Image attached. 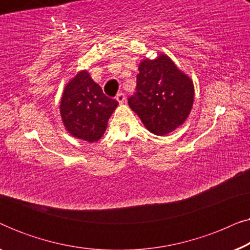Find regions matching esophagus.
Segmentation results:
<instances>
[{"label":"esophagus","mask_w":250,"mask_h":250,"mask_svg":"<svg viewBox=\"0 0 250 250\" xmlns=\"http://www.w3.org/2000/svg\"><path fill=\"white\" fill-rule=\"evenodd\" d=\"M116 100H117L119 104H124V102L126 101V97L125 94L123 93V92H119V93L116 95Z\"/></svg>","instance_id":"34e87169"}]
</instances>
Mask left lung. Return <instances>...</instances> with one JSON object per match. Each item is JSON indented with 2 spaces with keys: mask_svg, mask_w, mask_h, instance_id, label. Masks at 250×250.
Instances as JSON below:
<instances>
[{
  "mask_svg": "<svg viewBox=\"0 0 250 250\" xmlns=\"http://www.w3.org/2000/svg\"><path fill=\"white\" fill-rule=\"evenodd\" d=\"M128 104L150 132L166 135L179 127L193 104V84L167 56L143 60Z\"/></svg>",
  "mask_w": 250,
  "mask_h": 250,
  "instance_id": "1",
  "label": "left lung"
}]
</instances>
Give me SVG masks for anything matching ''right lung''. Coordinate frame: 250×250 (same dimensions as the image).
Instances as JSON below:
<instances>
[{"label": "right lung", "mask_w": 250, "mask_h": 250, "mask_svg": "<svg viewBox=\"0 0 250 250\" xmlns=\"http://www.w3.org/2000/svg\"><path fill=\"white\" fill-rule=\"evenodd\" d=\"M118 102L108 98L87 71H81L64 87L60 104L68 132L87 142L98 141L107 128L108 119Z\"/></svg>", "instance_id": "1"}]
</instances>
